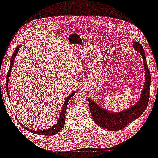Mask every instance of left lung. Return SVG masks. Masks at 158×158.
<instances>
[{
	"instance_id": "1",
	"label": "left lung",
	"mask_w": 158,
	"mask_h": 158,
	"mask_svg": "<svg viewBox=\"0 0 158 158\" xmlns=\"http://www.w3.org/2000/svg\"><path fill=\"white\" fill-rule=\"evenodd\" d=\"M133 48L139 52L143 59L145 66V79L140 99L131 108L118 113H112L103 109L97 103L88 98L91 116L95 123L107 130L111 131H121L131 122L135 121L143 114L146 109L150 98V86L151 84V77L146 62V57L142 44L139 42H133Z\"/></svg>"
}]
</instances>
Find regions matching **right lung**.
<instances>
[{"instance_id": "1", "label": "right lung", "mask_w": 158, "mask_h": 158, "mask_svg": "<svg viewBox=\"0 0 158 158\" xmlns=\"http://www.w3.org/2000/svg\"><path fill=\"white\" fill-rule=\"evenodd\" d=\"M20 45H18L17 48H15V50H14V52L13 54V55H12V58H11V60H10V67H9V70H8V74H7V78H6V90H7V94H8V82H9V77H10V72H11V69H12V67H13V61H14V59L15 58V56L17 55L18 52L19 50V49H20ZM75 94V91L74 92H72L70 95L68 96V97L66 98V100L64 102V103H63V106H62V112H61L60 114V116L59 118V120L58 121L56 122V123L55 125H54L52 127H51V128H47L45 130H32V129L30 128H25V126H23V125L20 123V122H19L20 124L22 126L23 128H26L27 131L30 132V133H35V134H37V135H52L54 134H56L60 132L61 130H62L63 127L64 126V123H65V114H66V110H67V103L69 102V101L70 98H72V96H74ZM9 96V95H8Z\"/></svg>"}]
</instances>
